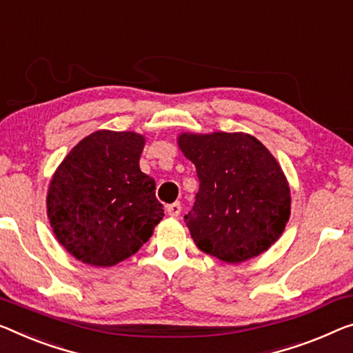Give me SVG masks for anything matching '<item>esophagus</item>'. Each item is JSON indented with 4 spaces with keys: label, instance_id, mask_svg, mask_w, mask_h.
Returning <instances> with one entry per match:
<instances>
[{
    "label": "esophagus",
    "instance_id": "1",
    "mask_svg": "<svg viewBox=\"0 0 353 353\" xmlns=\"http://www.w3.org/2000/svg\"><path fill=\"white\" fill-rule=\"evenodd\" d=\"M181 210H182L181 203H172L166 208V212H168V215H171V217H177V215L181 214Z\"/></svg>",
    "mask_w": 353,
    "mask_h": 353
}]
</instances>
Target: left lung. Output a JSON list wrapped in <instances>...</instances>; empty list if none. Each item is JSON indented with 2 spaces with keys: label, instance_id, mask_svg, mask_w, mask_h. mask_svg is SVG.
<instances>
[{
  "label": "left lung",
  "instance_id": "left-lung-1",
  "mask_svg": "<svg viewBox=\"0 0 353 353\" xmlns=\"http://www.w3.org/2000/svg\"><path fill=\"white\" fill-rule=\"evenodd\" d=\"M199 179L187 227L199 250L227 263L259 256L290 219V187L277 160L247 133L179 134Z\"/></svg>",
  "mask_w": 353,
  "mask_h": 353
}]
</instances>
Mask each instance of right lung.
<instances>
[{"mask_svg": "<svg viewBox=\"0 0 353 353\" xmlns=\"http://www.w3.org/2000/svg\"><path fill=\"white\" fill-rule=\"evenodd\" d=\"M145 138L99 130L71 149L47 192L59 243L82 263L114 266L134 255L165 217L155 181L139 168Z\"/></svg>", "mask_w": 353, "mask_h": 353, "instance_id": "obj_1", "label": "right lung"}]
</instances>
